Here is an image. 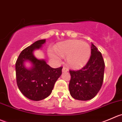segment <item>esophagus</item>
I'll list each match as a JSON object with an SVG mask.
<instances>
[{"mask_svg":"<svg viewBox=\"0 0 122 122\" xmlns=\"http://www.w3.org/2000/svg\"><path fill=\"white\" fill-rule=\"evenodd\" d=\"M68 71V69L66 68V67H63L62 68V72H67Z\"/></svg>","mask_w":122,"mask_h":122,"instance_id":"obj_1","label":"esophagus"}]
</instances>
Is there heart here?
Instances as JSON below:
<instances>
[{"label": "heart", "instance_id": "b5f03b06", "mask_svg": "<svg viewBox=\"0 0 122 122\" xmlns=\"http://www.w3.org/2000/svg\"><path fill=\"white\" fill-rule=\"evenodd\" d=\"M49 55L56 61H61V57H66V61L70 67L74 69L80 68L90 59L91 48L88 43L72 40L60 44L56 51H49Z\"/></svg>", "mask_w": 122, "mask_h": 122}]
</instances>
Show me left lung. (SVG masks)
Segmentation results:
<instances>
[{
  "mask_svg": "<svg viewBox=\"0 0 122 122\" xmlns=\"http://www.w3.org/2000/svg\"><path fill=\"white\" fill-rule=\"evenodd\" d=\"M105 64L101 52L92 43L91 55L81 69L70 70L71 78L69 84L70 94L78 100L93 98L102 88Z\"/></svg>",
  "mask_w": 122,
  "mask_h": 122,
  "instance_id": "8db88e82",
  "label": "left lung"
}]
</instances>
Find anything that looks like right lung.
<instances>
[{"mask_svg": "<svg viewBox=\"0 0 122 122\" xmlns=\"http://www.w3.org/2000/svg\"><path fill=\"white\" fill-rule=\"evenodd\" d=\"M45 42L46 39L38 40L24 49L15 64L18 86L22 94L31 100H41L50 96L61 75L62 67L53 68L44 60L38 59L34 55V51L40 49ZM26 61L31 63V68L25 67Z\"/></svg>", "mask_w": 122, "mask_h": 122, "instance_id": "obj_1", "label": "right lung"}]
</instances>
